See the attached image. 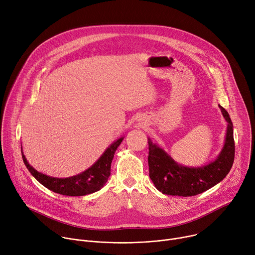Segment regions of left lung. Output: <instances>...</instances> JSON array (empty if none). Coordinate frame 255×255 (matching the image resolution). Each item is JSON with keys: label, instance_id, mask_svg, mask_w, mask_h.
Masks as SVG:
<instances>
[{"label": "left lung", "instance_id": "obj_1", "mask_svg": "<svg viewBox=\"0 0 255 255\" xmlns=\"http://www.w3.org/2000/svg\"><path fill=\"white\" fill-rule=\"evenodd\" d=\"M219 108L227 122L225 141L219 155L205 165H181L148 138L149 176L159 192L170 196H196L219 184L228 174L235 154L233 124L228 112L220 105Z\"/></svg>", "mask_w": 255, "mask_h": 255}]
</instances>
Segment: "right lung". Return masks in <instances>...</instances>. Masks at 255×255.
<instances>
[{
  "mask_svg": "<svg viewBox=\"0 0 255 255\" xmlns=\"http://www.w3.org/2000/svg\"><path fill=\"white\" fill-rule=\"evenodd\" d=\"M123 139L124 137H120L114 141L91 167L77 175L65 178L52 177L37 171L29 164L23 150L21 152L27 169L42 186L59 195L80 197L98 192L105 186L111 173V163L114 154Z\"/></svg>",
  "mask_w": 255,
  "mask_h": 255,
  "instance_id": "right-lung-1",
  "label": "right lung"
}]
</instances>
